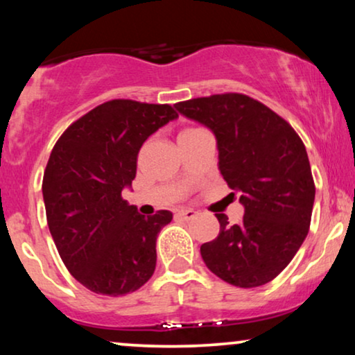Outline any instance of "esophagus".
I'll return each mask as SVG.
<instances>
[{
    "mask_svg": "<svg viewBox=\"0 0 355 355\" xmlns=\"http://www.w3.org/2000/svg\"><path fill=\"white\" fill-rule=\"evenodd\" d=\"M196 215H197V213L193 211V210H178V213H176V216H179V218H181V220H186V221L193 220V218H196Z\"/></svg>",
    "mask_w": 355,
    "mask_h": 355,
    "instance_id": "esophagus-1",
    "label": "esophagus"
}]
</instances>
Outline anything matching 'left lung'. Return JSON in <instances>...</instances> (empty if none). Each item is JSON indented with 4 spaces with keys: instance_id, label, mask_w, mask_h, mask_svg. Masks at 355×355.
Masks as SVG:
<instances>
[{
    "instance_id": "obj_1",
    "label": "left lung",
    "mask_w": 355,
    "mask_h": 355,
    "mask_svg": "<svg viewBox=\"0 0 355 355\" xmlns=\"http://www.w3.org/2000/svg\"><path fill=\"white\" fill-rule=\"evenodd\" d=\"M174 106L215 134L218 168L244 205L237 225L216 213L220 234L202 244L203 261L232 286L270 283L297 254L312 220L315 184L304 142L288 121L244 94Z\"/></svg>"
}]
</instances>
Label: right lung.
<instances>
[{
    "mask_svg": "<svg viewBox=\"0 0 355 355\" xmlns=\"http://www.w3.org/2000/svg\"><path fill=\"white\" fill-rule=\"evenodd\" d=\"M169 105L111 100L74 121L43 174L46 221L69 273L95 294L125 295L152 278L157 237L173 213L144 216L124 200L150 135L176 119Z\"/></svg>",
    "mask_w": 355,
    "mask_h": 355,
    "instance_id": "right-lung-1",
    "label": "right lung"
}]
</instances>
